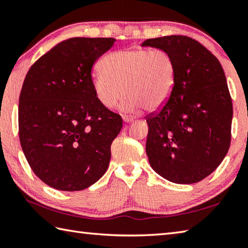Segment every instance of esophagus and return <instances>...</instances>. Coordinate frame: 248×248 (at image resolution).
<instances>
[{"mask_svg":"<svg viewBox=\"0 0 248 248\" xmlns=\"http://www.w3.org/2000/svg\"><path fill=\"white\" fill-rule=\"evenodd\" d=\"M133 120H134V117H132V116H124V121L125 124L132 123Z\"/></svg>","mask_w":248,"mask_h":248,"instance_id":"obj_1","label":"esophagus"}]
</instances>
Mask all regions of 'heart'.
Listing matches in <instances>:
<instances>
[{"mask_svg": "<svg viewBox=\"0 0 248 248\" xmlns=\"http://www.w3.org/2000/svg\"><path fill=\"white\" fill-rule=\"evenodd\" d=\"M99 71L92 78L96 98L104 108L118 103L124 111L145 107L155 111L164 107L176 84V64L170 52L162 49L129 48L108 53L99 61Z\"/></svg>", "mask_w": 248, "mask_h": 248, "instance_id": "1", "label": "heart"}]
</instances>
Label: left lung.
<instances>
[{"label": "left lung", "mask_w": 248, "mask_h": 248, "mask_svg": "<svg viewBox=\"0 0 248 248\" xmlns=\"http://www.w3.org/2000/svg\"><path fill=\"white\" fill-rule=\"evenodd\" d=\"M141 46L166 50L176 64L170 100L146 118L150 165L171 183H198L215 171L230 148L233 106L224 71L189 37H159Z\"/></svg>", "instance_id": "obj_1"}]
</instances>
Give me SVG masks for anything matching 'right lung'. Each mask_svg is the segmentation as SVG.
Masks as SVG:
<instances>
[{"label":"right lung","mask_w":248,"mask_h":248,"mask_svg":"<svg viewBox=\"0 0 248 248\" xmlns=\"http://www.w3.org/2000/svg\"><path fill=\"white\" fill-rule=\"evenodd\" d=\"M116 39L77 37L39 58L24 79L19 141L29 166L58 190L89 188L106 173L110 146L123 128L92 86V66Z\"/></svg>","instance_id":"1"}]
</instances>
